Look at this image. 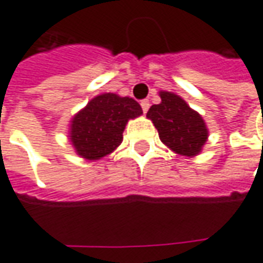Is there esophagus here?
Returning a JSON list of instances; mask_svg holds the SVG:
<instances>
[{"label": "esophagus", "mask_w": 263, "mask_h": 263, "mask_svg": "<svg viewBox=\"0 0 263 263\" xmlns=\"http://www.w3.org/2000/svg\"><path fill=\"white\" fill-rule=\"evenodd\" d=\"M141 107H142L143 112H146L149 109V107H151V103H149V100H142L141 101Z\"/></svg>", "instance_id": "obj_1"}]
</instances>
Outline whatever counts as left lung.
<instances>
[{
	"instance_id": "left-lung-1",
	"label": "left lung",
	"mask_w": 263,
	"mask_h": 263,
	"mask_svg": "<svg viewBox=\"0 0 263 263\" xmlns=\"http://www.w3.org/2000/svg\"><path fill=\"white\" fill-rule=\"evenodd\" d=\"M159 96L160 104L152 105L146 117L159 132L160 141L183 156L193 158L200 154L209 138L201 115L175 92L160 91Z\"/></svg>"
}]
</instances>
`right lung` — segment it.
<instances>
[{
	"label": "right lung",
	"instance_id": "obj_1",
	"mask_svg": "<svg viewBox=\"0 0 263 263\" xmlns=\"http://www.w3.org/2000/svg\"><path fill=\"white\" fill-rule=\"evenodd\" d=\"M139 115L142 108L134 98L120 97L114 92L100 94L73 117L70 142L81 158L101 159L120 146L128 121Z\"/></svg>",
	"mask_w": 263,
	"mask_h": 263
}]
</instances>
